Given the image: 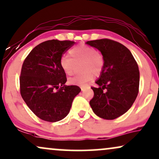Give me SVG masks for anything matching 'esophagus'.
Masks as SVG:
<instances>
[{
	"mask_svg": "<svg viewBox=\"0 0 159 159\" xmlns=\"http://www.w3.org/2000/svg\"><path fill=\"white\" fill-rule=\"evenodd\" d=\"M84 89H85V87H81V90L83 91V90H84Z\"/></svg>",
	"mask_w": 159,
	"mask_h": 159,
	"instance_id": "esophagus-1",
	"label": "esophagus"
}]
</instances>
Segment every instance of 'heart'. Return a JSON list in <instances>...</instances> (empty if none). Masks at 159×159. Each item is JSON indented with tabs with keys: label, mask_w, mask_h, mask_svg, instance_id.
Segmentation results:
<instances>
[{
	"label": "heart",
	"mask_w": 159,
	"mask_h": 159,
	"mask_svg": "<svg viewBox=\"0 0 159 159\" xmlns=\"http://www.w3.org/2000/svg\"><path fill=\"white\" fill-rule=\"evenodd\" d=\"M69 54L70 57L63 55L60 59V66L63 72L66 75H72L76 65L80 63V69L82 71L75 77L70 78L69 84L84 86L93 79L94 75L97 76L102 73L104 59L99 50L88 45L79 44L70 49Z\"/></svg>",
	"instance_id": "1"
}]
</instances>
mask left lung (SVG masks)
Segmentation results:
<instances>
[{
  "label": "left lung",
  "instance_id": "obj_1",
  "mask_svg": "<svg viewBox=\"0 0 159 159\" xmlns=\"http://www.w3.org/2000/svg\"><path fill=\"white\" fill-rule=\"evenodd\" d=\"M104 59V68L91 87L94 96L90 101L93 111L106 120H114L131 108L139 93V71L137 61L127 47L108 39L88 41Z\"/></svg>",
  "mask_w": 159,
  "mask_h": 159
}]
</instances>
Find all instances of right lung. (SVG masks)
I'll list each match as a JSON object with an SVG mask.
<instances>
[{"label":"right lung","mask_w":159,"mask_h":159,"mask_svg":"<svg viewBox=\"0 0 159 159\" xmlns=\"http://www.w3.org/2000/svg\"><path fill=\"white\" fill-rule=\"evenodd\" d=\"M75 43L46 41L35 47L23 62L20 94L30 110L43 120L56 122L64 118L81 90L77 85H66V76L60 66L62 55Z\"/></svg>","instance_id":"1"}]
</instances>
